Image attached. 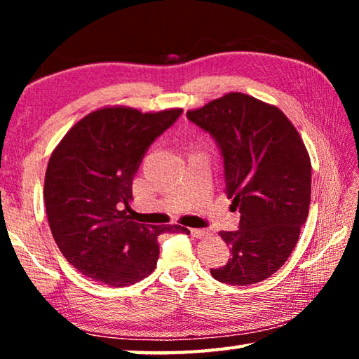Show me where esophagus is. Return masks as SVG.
<instances>
[{"mask_svg": "<svg viewBox=\"0 0 359 359\" xmlns=\"http://www.w3.org/2000/svg\"><path fill=\"white\" fill-rule=\"evenodd\" d=\"M190 234L193 236V238H196V239H203V238H208L209 231L198 229V228H191V229H190Z\"/></svg>", "mask_w": 359, "mask_h": 359, "instance_id": "1", "label": "esophagus"}]
</instances>
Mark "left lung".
Segmentation results:
<instances>
[{"instance_id": "8db88e82", "label": "left lung", "mask_w": 359, "mask_h": 359, "mask_svg": "<svg viewBox=\"0 0 359 359\" xmlns=\"http://www.w3.org/2000/svg\"><path fill=\"white\" fill-rule=\"evenodd\" d=\"M187 117L220 145L226 196L241 212L239 231L218 233L233 258L210 274L241 287L266 280L294 250L309 215L312 165L302 137L277 106L239 92Z\"/></svg>"}]
</instances>
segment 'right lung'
<instances>
[{
	"label": "right lung",
	"mask_w": 359,
	"mask_h": 359,
	"mask_svg": "<svg viewBox=\"0 0 359 359\" xmlns=\"http://www.w3.org/2000/svg\"><path fill=\"white\" fill-rule=\"evenodd\" d=\"M182 111L100 107L53 149L44 180L48 226L63 257L85 277L117 288L136 283L156 267L158 236L190 234L179 224L154 226L126 217L145 150Z\"/></svg>",
	"instance_id": "right-lung-1"
}]
</instances>
